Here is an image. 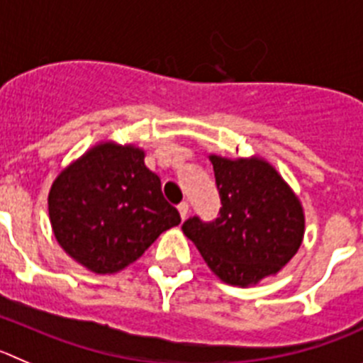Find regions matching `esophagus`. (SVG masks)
<instances>
[{"label": "esophagus", "mask_w": 363, "mask_h": 363, "mask_svg": "<svg viewBox=\"0 0 363 363\" xmlns=\"http://www.w3.org/2000/svg\"><path fill=\"white\" fill-rule=\"evenodd\" d=\"M177 209H179V215H181V218L184 220L189 213V204L188 202H181V204L177 206Z\"/></svg>", "instance_id": "esophagus-1"}]
</instances>
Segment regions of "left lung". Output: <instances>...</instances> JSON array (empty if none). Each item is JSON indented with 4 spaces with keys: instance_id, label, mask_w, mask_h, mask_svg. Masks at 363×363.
Masks as SVG:
<instances>
[{
    "instance_id": "1",
    "label": "left lung",
    "mask_w": 363,
    "mask_h": 363,
    "mask_svg": "<svg viewBox=\"0 0 363 363\" xmlns=\"http://www.w3.org/2000/svg\"><path fill=\"white\" fill-rule=\"evenodd\" d=\"M220 193V216H193L182 233L223 283L247 289L289 265L304 238V208L297 193L265 157L209 154Z\"/></svg>"
}]
</instances>
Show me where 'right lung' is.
Here are the masks:
<instances>
[{"label":"right lung","mask_w":363,"mask_h":363,"mask_svg":"<svg viewBox=\"0 0 363 363\" xmlns=\"http://www.w3.org/2000/svg\"><path fill=\"white\" fill-rule=\"evenodd\" d=\"M134 143L101 140L60 170L48 215L60 249L93 274H116L181 223Z\"/></svg>","instance_id":"add662e5"}]
</instances>
